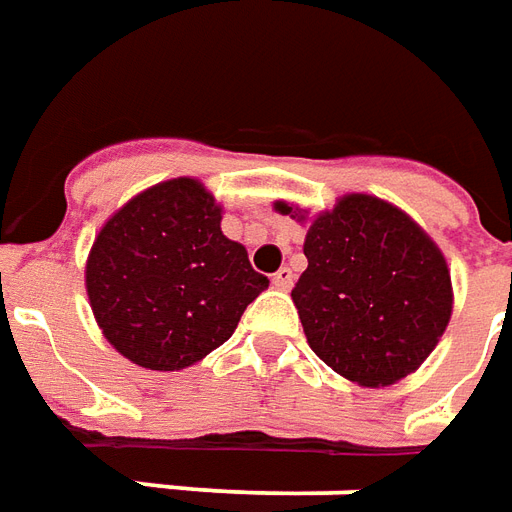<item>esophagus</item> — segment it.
<instances>
[{
  "mask_svg": "<svg viewBox=\"0 0 512 512\" xmlns=\"http://www.w3.org/2000/svg\"><path fill=\"white\" fill-rule=\"evenodd\" d=\"M292 284H295V273H292L289 267H281V270L273 275V286L275 289H281V292H289Z\"/></svg>",
  "mask_w": 512,
  "mask_h": 512,
  "instance_id": "1",
  "label": "esophagus"
}]
</instances>
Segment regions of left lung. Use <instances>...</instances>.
Masks as SVG:
<instances>
[{"label": "left lung", "mask_w": 512, "mask_h": 512, "mask_svg": "<svg viewBox=\"0 0 512 512\" xmlns=\"http://www.w3.org/2000/svg\"><path fill=\"white\" fill-rule=\"evenodd\" d=\"M275 212L308 223V267L292 289L308 347L366 389L416 372L447 331L455 300L430 234L366 192L342 195L311 220L286 201H275Z\"/></svg>", "instance_id": "obj_1"}]
</instances>
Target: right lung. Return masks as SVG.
Listing matches in <instances>:
<instances>
[{
	"mask_svg": "<svg viewBox=\"0 0 512 512\" xmlns=\"http://www.w3.org/2000/svg\"><path fill=\"white\" fill-rule=\"evenodd\" d=\"M220 220L215 195L179 176L137 192L96 234L85 262L90 308L132 364L154 372L198 364L270 286Z\"/></svg>",
	"mask_w": 512,
	"mask_h": 512,
	"instance_id": "add662e5",
	"label": "right lung"
}]
</instances>
